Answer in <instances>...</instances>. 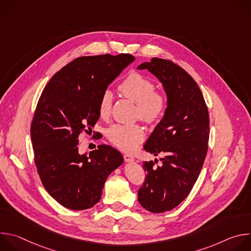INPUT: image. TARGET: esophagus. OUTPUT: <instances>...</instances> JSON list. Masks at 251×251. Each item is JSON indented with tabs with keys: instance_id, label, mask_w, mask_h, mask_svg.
Wrapping results in <instances>:
<instances>
[{
	"instance_id": "34e87169",
	"label": "esophagus",
	"mask_w": 251,
	"mask_h": 251,
	"mask_svg": "<svg viewBox=\"0 0 251 251\" xmlns=\"http://www.w3.org/2000/svg\"><path fill=\"white\" fill-rule=\"evenodd\" d=\"M124 160H125V162H127V163H132V162L135 161V158H134L132 155L125 154V155H124Z\"/></svg>"
}]
</instances>
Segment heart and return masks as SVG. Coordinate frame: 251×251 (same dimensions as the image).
I'll use <instances>...</instances> for the list:
<instances>
[{
	"instance_id": "1",
	"label": "heart",
	"mask_w": 251,
	"mask_h": 251,
	"mask_svg": "<svg viewBox=\"0 0 251 251\" xmlns=\"http://www.w3.org/2000/svg\"><path fill=\"white\" fill-rule=\"evenodd\" d=\"M120 92L137 104V115L147 123H155L163 115L166 107L165 96L155 91L154 83L138 73H131L119 85ZM113 93L106 89L98 102L100 118L107 119L112 110ZM106 136L119 149L131 152L145 138V132L140 125L114 124L106 131Z\"/></svg>"
}]
</instances>
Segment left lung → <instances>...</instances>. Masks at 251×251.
<instances>
[{
    "instance_id": "1",
    "label": "left lung",
    "mask_w": 251,
    "mask_h": 251,
    "mask_svg": "<svg viewBox=\"0 0 251 251\" xmlns=\"http://www.w3.org/2000/svg\"><path fill=\"white\" fill-rule=\"evenodd\" d=\"M138 69H147L167 95L164 117L144 149L161 158L143 163L145 182L138 191L140 204L151 212H165L180 204L192 191L202 168L209 137L207 107L194 78L171 60L153 57Z\"/></svg>"
}]
</instances>
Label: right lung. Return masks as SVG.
I'll use <instances>...</instances> for the list:
<instances>
[{
    "instance_id": "1",
    "label": "right lung",
    "mask_w": 251,
    "mask_h": 251,
    "mask_svg": "<svg viewBox=\"0 0 251 251\" xmlns=\"http://www.w3.org/2000/svg\"><path fill=\"white\" fill-rule=\"evenodd\" d=\"M134 60L128 53L78 57L57 71L40 97L30 126L34 162L47 192L66 208L96 204L107 176L123 164L108 145L88 155L77 145L79 134L99 119L101 94Z\"/></svg>"
}]
</instances>
